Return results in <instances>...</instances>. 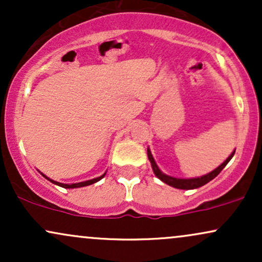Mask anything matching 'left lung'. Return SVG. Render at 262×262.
Listing matches in <instances>:
<instances>
[{"label":"left lung","instance_id":"left-lung-1","mask_svg":"<svg viewBox=\"0 0 262 262\" xmlns=\"http://www.w3.org/2000/svg\"><path fill=\"white\" fill-rule=\"evenodd\" d=\"M234 154H235V151L231 152L229 158H228L227 160H225L223 164L221 165V166L217 167V169L213 170L212 172L207 173V175H204L202 177H197V179H175V177H171V176L165 175V173H162L161 171L159 170L158 165H156V162L154 160V158H152L151 152H150V150L148 149V158H149L150 162H151L152 170H154V173L156 175V177H159V179H160L162 182L167 183V185L172 186V187H175V188H180V189L198 188V187H201V186H203V185H206V183H208L209 181H212V180L214 179L215 176H218V173L221 172V171L223 170L225 166H227V164L230 161V159L233 158Z\"/></svg>","mask_w":262,"mask_h":262}]
</instances>
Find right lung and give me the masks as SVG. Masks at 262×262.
Returning a JSON list of instances; mask_svg holds the SVG:
<instances>
[{
  "mask_svg": "<svg viewBox=\"0 0 262 262\" xmlns=\"http://www.w3.org/2000/svg\"><path fill=\"white\" fill-rule=\"evenodd\" d=\"M104 175H106V173H103V175L102 176H100V177H97V179H93V180H90V181H85V182H79V183H73V185H65V183H59V182H55V181H53V180H50V181H52L53 183H55V185H58V186H60V187H64V188H76V187H83V186H89V185H92V183H95V182H97V181H100L101 179H103L104 177ZM44 176V175H43ZM45 179H48L47 176H44ZM49 180V179H48Z\"/></svg>",
  "mask_w": 262,
  "mask_h": 262,
  "instance_id": "right-lung-1",
  "label": "right lung"
}]
</instances>
